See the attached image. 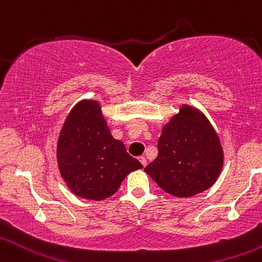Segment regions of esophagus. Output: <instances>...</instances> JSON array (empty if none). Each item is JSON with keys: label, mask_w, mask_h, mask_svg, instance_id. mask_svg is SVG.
Returning <instances> with one entry per match:
<instances>
[{"label": "esophagus", "mask_w": 262, "mask_h": 262, "mask_svg": "<svg viewBox=\"0 0 262 262\" xmlns=\"http://www.w3.org/2000/svg\"><path fill=\"white\" fill-rule=\"evenodd\" d=\"M139 161H140L141 164H142L143 167H146V164H147V161H146V158L143 157V156H141V157H139Z\"/></svg>", "instance_id": "esophagus-1"}]
</instances>
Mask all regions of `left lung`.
Returning a JSON list of instances; mask_svg holds the SVG:
<instances>
[{"label":"left lung","instance_id":"1","mask_svg":"<svg viewBox=\"0 0 262 262\" xmlns=\"http://www.w3.org/2000/svg\"><path fill=\"white\" fill-rule=\"evenodd\" d=\"M157 158L145 172L164 192L192 196L214 184L223 167L216 132L198 110L183 106L166 125L157 142Z\"/></svg>","mask_w":262,"mask_h":262}]
</instances>
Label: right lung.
Listing matches in <instances>:
<instances>
[{
  "instance_id": "add662e5",
  "label": "right lung",
  "mask_w": 262,
  "mask_h": 262,
  "mask_svg": "<svg viewBox=\"0 0 262 262\" xmlns=\"http://www.w3.org/2000/svg\"><path fill=\"white\" fill-rule=\"evenodd\" d=\"M61 177L75 195L102 201L132 170L142 168L111 136L96 101L79 102L67 117L57 148Z\"/></svg>"
}]
</instances>
